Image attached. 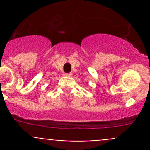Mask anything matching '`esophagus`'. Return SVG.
<instances>
[{"label": "esophagus", "instance_id": "esophagus-1", "mask_svg": "<svg viewBox=\"0 0 150 150\" xmlns=\"http://www.w3.org/2000/svg\"><path fill=\"white\" fill-rule=\"evenodd\" d=\"M64 75H65L66 77H71L72 76V73H65Z\"/></svg>", "mask_w": 150, "mask_h": 150}]
</instances>
